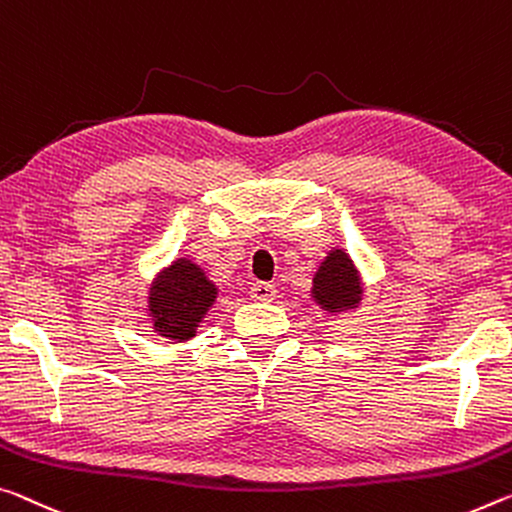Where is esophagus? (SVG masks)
Wrapping results in <instances>:
<instances>
[{"label": "esophagus", "instance_id": "obj_1", "mask_svg": "<svg viewBox=\"0 0 512 512\" xmlns=\"http://www.w3.org/2000/svg\"><path fill=\"white\" fill-rule=\"evenodd\" d=\"M250 298L259 300V303H271L275 298V287L271 282H255V285L250 287Z\"/></svg>", "mask_w": 512, "mask_h": 512}]
</instances>
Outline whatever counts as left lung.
Listing matches in <instances>:
<instances>
[{
    "mask_svg": "<svg viewBox=\"0 0 512 512\" xmlns=\"http://www.w3.org/2000/svg\"><path fill=\"white\" fill-rule=\"evenodd\" d=\"M314 300L328 312H339L360 303L362 287L358 271L344 250H332L314 275Z\"/></svg>",
    "mask_w": 512,
    "mask_h": 512,
    "instance_id": "8db88e82",
    "label": "left lung"
}]
</instances>
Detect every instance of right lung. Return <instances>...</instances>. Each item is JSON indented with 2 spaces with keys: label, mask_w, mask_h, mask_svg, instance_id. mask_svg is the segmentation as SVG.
I'll list each match as a JSON object with an SVG mask.
<instances>
[{
  "label": "right lung",
  "mask_w": 512,
  "mask_h": 512,
  "mask_svg": "<svg viewBox=\"0 0 512 512\" xmlns=\"http://www.w3.org/2000/svg\"><path fill=\"white\" fill-rule=\"evenodd\" d=\"M216 298L214 282L189 259H177L150 289V316L154 330L166 339L184 342L196 335L202 316Z\"/></svg>",
  "instance_id": "1"
}]
</instances>
